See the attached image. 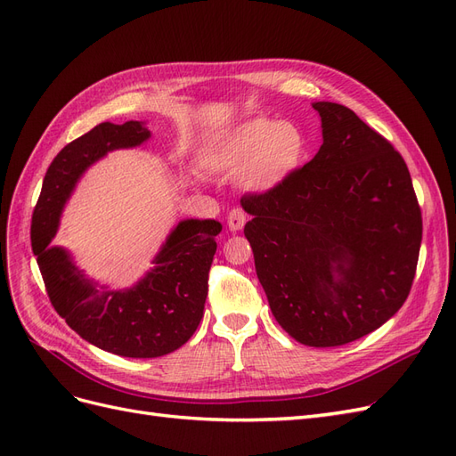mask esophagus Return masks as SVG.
<instances>
[{"instance_id":"1","label":"esophagus","mask_w":456,"mask_h":456,"mask_svg":"<svg viewBox=\"0 0 456 456\" xmlns=\"http://www.w3.org/2000/svg\"><path fill=\"white\" fill-rule=\"evenodd\" d=\"M247 223V215L241 209H233L228 215V228L230 232H240Z\"/></svg>"}]
</instances>
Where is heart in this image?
Masks as SVG:
<instances>
[{"label": "heart", "instance_id": "heart-1", "mask_svg": "<svg viewBox=\"0 0 456 456\" xmlns=\"http://www.w3.org/2000/svg\"><path fill=\"white\" fill-rule=\"evenodd\" d=\"M306 154V133L297 123L253 118L220 133L203 148L200 161L216 175H240L245 191L270 194L291 181Z\"/></svg>", "mask_w": 456, "mask_h": 456}]
</instances>
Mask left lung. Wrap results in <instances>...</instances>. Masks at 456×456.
<instances>
[{
	"mask_svg": "<svg viewBox=\"0 0 456 456\" xmlns=\"http://www.w3.org/2000/svg\"><path fill=\"white\" fill-rule=\"evenodd\" d=\"M323 144L291 181L241 207L275 322L305 346H342L403 306L422 216L403 158L350 108L312 104Z\"/></svg>",
	"mask_w": 456,
	"mask_h": 456,
	"instance_id": "8db88e82",
	"label": "left lung"
}]
</instances>
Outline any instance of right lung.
Returning <instances> with one entry per match:
<instances>
[{
    "label": "right lung",
    "mask_w": 456,
    "mask_h": 456,
    "mask_svg": "<svg viewBox=\"0 0 456 456\" xmlns=\"http://www.w3.org/2000/svg\"><path fill=\"white\" fill-rule=\"evenodd\" d=\"M150 136L146 121H106L66 144L49 165L32 216V251L51 305L81 338L123 357L167 355L194 335L223 224L181 220L151 258L154 266L126 289L89 278L66 247L51 241L81 176L110 151L136 148Z\"/></svg>",
    "instance_id": "right-lung-1"
}]
</instances>
